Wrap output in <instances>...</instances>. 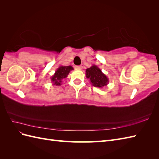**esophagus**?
Returning a JSON list of instances; mask_svg holds the SVG:
<instances>
[{
    "label": "esophagus",
    "instance_id": "obj_1",
    "mask_svg": "<svg viewBox=\"0 0 159 159\" xmlns=\"http://www.w3.org/2000/svg\"><path fill=\"white\" fill-rule=\"evenodd\" d=\"M75 69H78V70H81V69H83V66H75Z\"/></svg>",
    "mask_w": 159,
    "mask_h": 159
}]
</instances>
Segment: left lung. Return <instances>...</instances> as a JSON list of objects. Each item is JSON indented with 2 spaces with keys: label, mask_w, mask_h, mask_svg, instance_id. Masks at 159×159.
<instances>
[{
  "label": "left lung",
  "mask_w": 159,
  "mask_h": 159,
  "mask_svg": "<svg viewBox=\"0 0 159 159\" xmlns=\"http://www.w3.org/2000/svg\"><path fill=\"white\" fill-rule=\"evenodd\" d=\"M86 77L90 80V82L94 87L103 88L106 86L109 83V79L106 75L94 65L86 70Z\"/></svg>",
  "instance_id": "8db88e82"
}]
</instances>
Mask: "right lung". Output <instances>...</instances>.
Wrapping results in <instances>:
<instances>
[{
	"label": "right lung",
	"instance_id": "right-lung-1",
	"mask_svg": "<svg viewBox=\"0 0 159 159\" xmlns=\"http://www.w3.org/2000/svg\"><path fill=\"white\" fill-rule=\"evenodd\" d=\"M72 70H73V68L71 66H60L55 71V73L51 77L53 85L61 86L62 80L66 78Z\"/></svg>",
	"mask_w": 159,
	"mask_h": 159
}]
</instances>
